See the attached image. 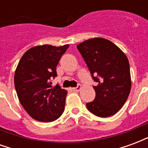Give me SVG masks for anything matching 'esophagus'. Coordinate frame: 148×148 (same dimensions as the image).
Returning a JSON list of instances; mask_svg holds the SVG:
<instances>
[{"mask_svg":"<svg viewBox=\"0 0 148 148\" xmlns=\"http://www.w3.org/2000/svg\"><path fill=\"white\" fill-rule=\"evenodd\" d=\"M81 89H82V87H81L80 85H79V86H77V87H75V88H73V90H74V91H79Z\"/></svg>","mask_w":148,"mask_h":148,"instance_id":"obj_1","label":"esophagus"}]
</instances>
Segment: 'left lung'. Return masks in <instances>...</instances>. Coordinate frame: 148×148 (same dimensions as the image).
Returning <instances> with one entry per match:
<instances>
[{
	"label": "left lung",
	"instance_id": "obj_1",
	"mask_svg": "<svg viewBox=\"0 0 148 148\" xmlns=\"http://www.w3.org/2000/svg\"><path fill=\"white\" fill-rule=\"evenodd\" d=\"M77 48L97 82L93 86L95 99L86 103L87 109L100 117L116 114L127 101L131 90L127 56L113 42L103 38L86 40Z\"/></svg>",
	"mask_w": 148,
	"mask_h": 148
}]
</instances>
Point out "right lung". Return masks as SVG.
Returning <instances> with one entry per match:
<instances>
[{
    "label": "right lung",
    "mask_w": 148,
    "mask_h": 148,
    "mask_svg": "<svg viewBox=\"0 0 148 148\" xmlns=\"http://www.w3.org/2000/svg\"><path fill=\"white\" fill-rule=\"evenodd\" d=\"M69 45L36 46L22 56L15 72L18 98L32 117L42 122L57 120L64 111L67 91L51 81L56 66Z\"/></svg>",
    "instance_id": "add662e5"
}]
</instances>
